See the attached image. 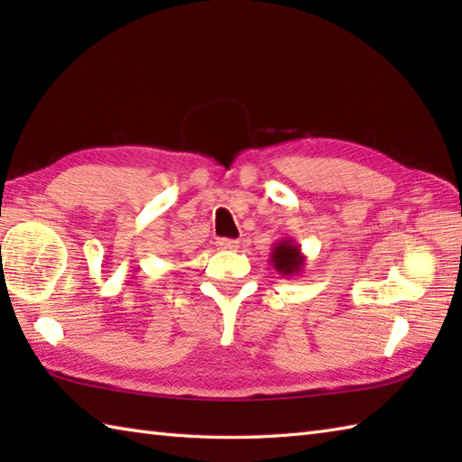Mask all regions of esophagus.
Listing matches in <instances>:
<instances>
[{"label":"esophagus","instance_id":"esophagus-1","mask_svg":"<svg viewBox=\"0 0 462 462\" xmlns=\"http://www.w3.org/2000/svg\"><path fill=\"white\" fill-rule=\"evenodd\" d=\"M216 246H218V250L236 252L240 248V242L238 240H232V238H220L218 242H216Z\"/></svg>","mask_w":462,"mask_h":462}]
</instances>
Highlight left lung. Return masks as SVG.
Here are the masks:
<instances>
[{
	"mask_svg": "<svg viewBox=\"0 0 462 462\" xmlns=\"http://www.w3.org/2000/svg\"><path fill=\"white\" fill-rule=\"evenodd\" d=\"M270 266H273L280 276L296 278L306 266V256H303L301 246L293 238H282L272 246Z\"/></svg>",
	"mask_w": 462,
	"mask_h": 462,
	"instance_id": "1",
	"label": "left lung"
}]
</instances>
